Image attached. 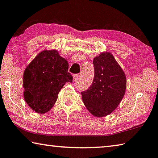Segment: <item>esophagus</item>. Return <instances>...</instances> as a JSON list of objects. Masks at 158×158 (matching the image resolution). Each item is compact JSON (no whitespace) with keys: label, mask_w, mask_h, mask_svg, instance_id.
Listing matches in <instances>:
<instances>
[{"label":"esophagus","mask_w":158,"mask_h":158,"mask_svg":"<svg viewBox=\"0 0 158 158\" xmlns=\"http://www.w3.org/2000/svg\"><path fill=\"white\" fill-rule=\"evenodd\" d=\"M79 74L73 75V81H77V80L79 79Z\"/></svg>","instance_id":"esophagus-1"}]
</instances>
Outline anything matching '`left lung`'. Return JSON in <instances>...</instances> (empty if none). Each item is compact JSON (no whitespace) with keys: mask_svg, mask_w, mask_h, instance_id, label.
<instances>
[{"mask_svg":"<svg viewBox=\"0 0 158 158\" xmlns=\"http://www.w3.org/2000/svg\"><path fill=\"white\" fill-rule=\"evenodd\" d=\"M94 78L91 86L81 92L86 108L94 116L104 117L116 109L126 92V77L109 52L94 57Z\"/></svg>","mask_w":158,"mask_h":158,"instance_id":"8db88e82","label":"left lung"}]
</instances>
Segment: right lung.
I'll list each match as a JSON object with an SVG mask.
<instances>
[{"instance_id": "1", "label": "right lung", "mask_w": 158, "mask_h": 158, "mask_svg": "<svg viewBox=\"0 0 158 158\" xmlns=\"http://www.w3.org/2000/svg\"><path fill=\"white\" fill-rule=\"evenodd\" d=\"M69 64L56 49H44L25 68L23 74L24 99L38 114L49 111L55 105L61 89L72 82Z\"/></svg>"}]
</instances>
